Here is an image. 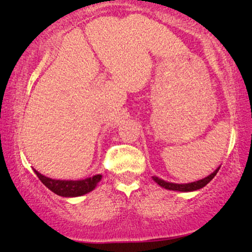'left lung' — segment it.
I'll use <instances>...</instances> for the list:
<instances>
[{
  "mask_svg": "<svg viewBox=\"0 0 252 252\" xmlns=\"http://www.w3.org/2000/svg\"><path fill=\"white\" fill-rule=\"evenodd\" d=\"M220 167L217 168L213 172L212 174L208 175L207 178L202 179V180H199V181L196 182H191V183H187V185H176V183H171V182H166L164 181L162 179H158L156 178V176H154V181H155L157 185H159L162 188H165V189L167 190H175V191H182V192H187V191H194V190H198V189H201V188H204L206 185H208V183L212 181L214 179V176L216 175L217 172H219Z\"/></svg>",
  "mask_w": 252,
  "mask_h": 252,
  "instance_id": "1",
  "label": "left lung"
}]
</instances>
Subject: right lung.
I'll use <instances>...</instances> for the list:
<instances>
[{
	"instance_id": "add662e5",
	"label": "right lung",
	"mask_w": 252,
	"mask_h": 252,
	"mask_svg": "<svg viewBox=\"0 0 252 252\" xmlns=\"http://www.w3.org/2000/svg\"><path fill=\"white\" fill-rule=\"evenodd\" d=\"M35 171L36 175L43 182V185L46 186L51 191L54 193L59 194L62 197H78L82 196L90 192V191L95 189L97 183L100 181L102 175H94L93 178H87L85 180H79V181H62V180H53L46 178Z\"/></svg>"
}]
</instances>
